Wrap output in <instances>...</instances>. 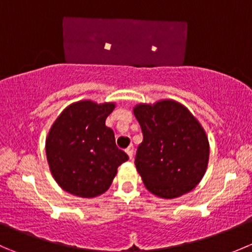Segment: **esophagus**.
Segmentation results:
<instances>
[{
	"mask_svg": "<svg viewBox=\"0 0 252 252\" xmlns=\"http://www.w3.org/2000/svg\"><path fill=\"white\" fill-rule=\"evenodd\" d=\"M126 155H128L129 156V158H133V155H134V147L133 146H129L128 149L126 150Z\"/></svg>",
	"mask_w": 252,
	"mask_h": 252,
	"instance_id": "esophagus-1",
	"label": "esophagus"
}]
</instances>
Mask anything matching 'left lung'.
<instances>
[{
  "mask_svg": "<svg viewBox=\"0 0 252 252\" xmlns=\"http://www.w3.org/2000/svg\"><path fill=\"white\" fill-rule=\"evenodd\" d=\"M133 111L144 136L135 166L146 189L163 199L191 191L204 177L210 155L199 121L173 100L140 103Z\"/></svg>",
  "mask_w": 252,
  "mask_h": 252,
  "instance_id": "1",
  "label": "left lung"
}]
</instances>
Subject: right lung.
I'll list each match as a JSON object with an SVG mask.
<instances>
[{"label":"right lung","instance_id":"right-lung-1","mask_svg":"<svg viewBox=\"0 0 252 252\" xmlns=\"http://www.w3.org/2000/svg\"><path fill=\"white\" fill-rule=\"evenodd\" d=\"M116 105L79 101L68 106L51 126L46 138L50 171L64 191L95 197L107 191L117 168L128 155L116 146L106 118Z\"/></svg>","mask_w":252,"mask_h":252}]
</instances>
